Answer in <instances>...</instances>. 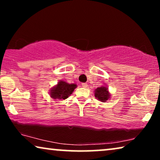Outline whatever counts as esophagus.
Instances as JSON below:
<instances>
[{
  "label": "esophagus",
  "mask_w": 160,
  "mask_h": 160,
  "mask_svg": "<svg viewBox=\"0 0 160 160\" xmlns=\"http://www.w3.org/2000/svg\"><path fill=\"white\" fill-rule=\"evenodd\" d=\"M82 87H84V88H87V87H88V85H87V84H86V83H82Z\"/></svg>",
  "instance_id": "1"
}]
</instances>
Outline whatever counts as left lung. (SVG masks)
<instances>
[{
	"label": "left lung",
	"instance_id": "8db88e82",
	"mask_svg": "<svg viewBox=\"0 0 160 160\" xmlns=\"http://www.w3.org/2000/svg\"><path fill=\"white\" fill-rule=\"evenodd\" d=\"M95 97L96 99L101 102H106L107 100L110 99L111 94L109 93L108 87L106 86H101L98 87L97 89H95Z\"/></svg>",
	"mask_w": 160,
	"mask_h": 160
}]
</instances>
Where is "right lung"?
I'll use <instances>...</instances> for the list:
<instances>
[{
  "instance_id": "1",
  "label": "right lung",
  "mask_w": 160,
  "mask_h": 160,
  "mask_svg": "<svg viewBox=\"0 0 160 160\" xmlns=\"http://www.w3.org/2000/svg\"><path fill=\"white\" fill-rule=\"evenodd\" d=\"M77 85L76 84H68L64 81H60L50 90V97L54 100H65L73 93Z\"/></svg>"
}]
</instances>
